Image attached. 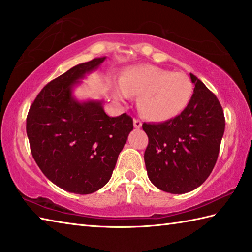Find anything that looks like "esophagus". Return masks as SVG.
Listing matches in <instances>:
<instances>
[{
	"label": "esophagus",
	"mask_w": 252,
	"mask_h": 252,
	"mask_svg": "<svg viewBox=\"0 0 252 252\" xmlns=\"http://www.w3.org/2000/svg\"><path fill=\"white\" fill-rule=\"evenodd\" d=\"M133 125H134L135 129H140V127L142 126V121L138 120V119H134V120H133Z\"/></svg>",
	"instance_id": "1"
}]
</instances>
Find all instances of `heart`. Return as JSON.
I'll use <instances>...</instances> for the list:
<instances>
[{"label": "heart", "instance_id": "heart-1", "mask_svg": "<svg viewBox=\"0 0 252 252\" xmlns=\"http://www.w3.org/2000/svg\"><path fill=\"white\" fill-rule=\"evenodd\" d=\"M192 91V83L185 73L152 65L126 69L115 87L116 96L121 100L138 95V110L155 122L168 121L181 115L189 104Z\"/></svg>", "mask_w": 252, "mask_h": 252}]
</instances>
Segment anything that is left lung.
Returning a JSON list of instances; mask_svg holds the SVG:
<instances>
[{"mask_svg":"<svg viewBox=\"0 0 252 252\" xmlns=\"http://www.w3.org/2000/svg\"><path fill=\"white\" fill-rule=\"evenodd\" d=\"M194 93L185 110L161 123H143L148 136L144 160L152 183L171 194H185L215 168L225 129L217 96L192 73Z\"/></svg>","mask_w":252,"mask_h":252,"instance_id":"left-lung-1","label":"left lung"}]
</instances>
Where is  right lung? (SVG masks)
<instances>
[{"label": "right lung", "mask_w": 252, "mask_h": 252, "mask_svg": "<svg viewBox=\"0 0 252 252\" xmlns=\"http://www.w3.org/2000/svg\"><path fill=\"white\" fill-rule=\"evenodd\" d=\"M105 60L79 63L52 80L27 116V135L36 164L55 185L74 194H92L110 180L133 130L129 115L109 117L101 101L80 103L72 96L79 80Z\"/></svg>", "instance_id": "obj_1"}]
</instances>
